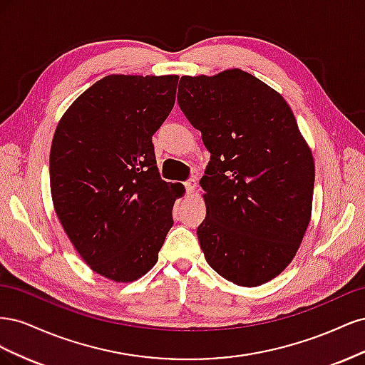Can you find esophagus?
<instances>
[{"instance_id": "1", "label": "esophagus", "mask_w": 365, "mask_h": 365, "mask_svg": "<svg viewBox=\"0 0 365 365\" xmlns=\"http://www.w3.org/2000/svg\"><path fill=\"white\" fill-rule=\"evenodd\" d=\"M184 185H185L187 193H193L195 189H196V181L195 180H189V181L184 182Z\"/></svg>"}]
</instances>
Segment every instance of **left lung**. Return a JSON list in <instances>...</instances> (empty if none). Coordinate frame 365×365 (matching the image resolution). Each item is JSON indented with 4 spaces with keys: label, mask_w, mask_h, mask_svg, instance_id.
<instances>
[{
    "label": "left lung",
    "mask_w": 365,
    "mask_h": 365,
    "mask_svg": "<svg viewBox=\"0 0 365 365\" xmlns=\"http://www.w3.org/2000/svg\"><path fill=\"white\" fill-rule=\"evenodd\" d=\"M178 103L210 163L197 239L220 277L254 288L292 262L311 222L315 164L289 105L239 68L182 76Z\"/></svg>",
    "instance_id": "1"
}]
</instances>
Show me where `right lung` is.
Returning a JSON list of instances; mask_svg holds the SVG:
<instances>
[{
    "label": "right lung",
    "mask_w": 365,
    "mask_h": 365,
    "mask_svg": "<svg viewBox=\"0 0 365 365\" xmlns=\"http://www.w3.org/2000/svg\"><path fill=\"white\" fill-rule=\"evenodd\" d=\"M178 79L106 76L76 98L54 132V212L88 267L113 282H134L157 263L184 193L161 180L152 145Z\"/></svg>",
    "instance_id": "right-lung-1"
}]
</instances>
